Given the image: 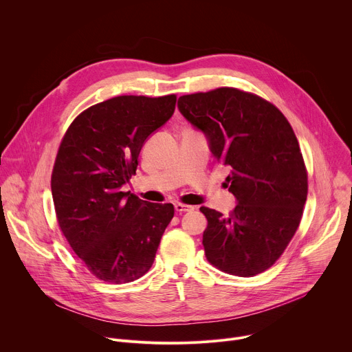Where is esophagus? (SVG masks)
Returning <instances> with one entry per match:
<instances>
[{
	"mask_svg": "<svg viewBox=\"0 0 352 352\" xmlns=\"http://www.w3.org/2000/svg\"><path fill=\"white\" fill-rule=\"evenodd\" d=\"M195 208L190 205H184V204H175V212L184 213V212H192Z\"/></svg>",
	"mask_w": 352,
	"mask_h": 352,
	"instance_id": "1",
	"label": "esophagus"
}]
</instances>
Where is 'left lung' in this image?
I'll return each mask as SVG.
<instances>
[{
  "label": "left lung",
  "instance_id": "obj_1",
  "mask_svg": "<svg viewBox=\"0 0 352 352\" xmlns=\"http://www.w3.org/2000/svg\"><path fill=\"white\" fill-rule=\"evenodd\" d=\"M178 109L230 168L238 202L228 216L200 208L206 258L224 273L254 277L278 261L302 219L308 173L298 139L274 104L235 87L181 96Z\"/></svg>",
  "mask_w": 352,
  "mask_h": 352
}]
</instances>
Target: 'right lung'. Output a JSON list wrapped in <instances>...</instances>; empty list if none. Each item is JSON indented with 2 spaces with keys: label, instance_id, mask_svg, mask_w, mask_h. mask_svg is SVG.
I'll list each match as a JSON object with an SVG mask.
<instances>
[{
  "label": "right lung",
  "instance_id": "add662e5",
  "mask_svg": "<svg viewBox=\"0 0 352 352\" xmlns=\"http://www.w3.org/2000/svg\"><path fill=\"white\" fill-rule=\"evenodd\" d=\"M175 102V94L109 98L82 111L61 140L52 174L57 221L98 280L131 283L155 262L174 206L121 188L136 173L144 140L171 118Z\"/></svg>",
  "mask_w": 352,
  "mask_h": 352
}]
</instances>
